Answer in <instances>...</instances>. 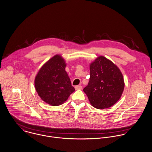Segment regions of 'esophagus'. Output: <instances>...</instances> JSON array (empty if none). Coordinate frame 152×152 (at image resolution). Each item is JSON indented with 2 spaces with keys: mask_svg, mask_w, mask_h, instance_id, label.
<instances>
[{
  "mask_svg": "<svg viewBox=\"0 0 152 152\" xmlns=\"http://www.w3.org/2000/svg\"><path fill=\"white\" fill-rule=\"evenodd\" d=\"M75 90H82L83 87L81 86H77L75 87Z\"/></svg>",
  "mask_w": 152,
  "mask_h": 152,
  "instance_id": "esophagus-1",
  "label": "esophagus"
}]
</instances>
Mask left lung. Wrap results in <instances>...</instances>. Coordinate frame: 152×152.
Returning <instances> with one entry per match:
<instances>
[{"label": "left lung", "mask_w": 152, "mask_h": 152, "mask_svg": "<svg viewBox=\"0 0 152 152\" xmlns=\"http://www.w3.org/2000/svg\"><path fill=\"white\" fill-rule=\"evenodd\" d=\"M90 77L84 89L91 105L98 109L107 108L119 100L124 88L123 74L118 67L103 56L90 64Z\"/></svg>", "instance_id": "8db88e82"}]
</instances>
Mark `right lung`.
I'll use <instances>...</instances> for the list:
<instances>
[{"label":"right lung","mask_w":152,"mask_h":152,"mask_svg":"<svg viewBox=\"0 0 152 152\" xmlns=\"http://www.w3.org/2000/svg\"><path fill=\"white\" fill-rule=\"evenodd\" d=\"M66 65L62 56L56 54L41 66L36 75L34 84L38 96L52 106L64 103L75 91L65 71Z\"/></svg>","instance_id":"1"}]
</instances>
